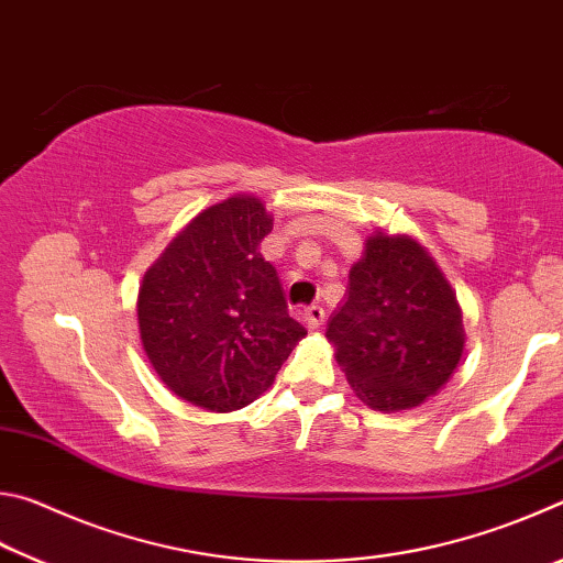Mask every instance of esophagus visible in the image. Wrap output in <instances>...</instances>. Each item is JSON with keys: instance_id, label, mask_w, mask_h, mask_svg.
Instances as JSON below:
<instances>
[{"instance_id": "34e87169", "label": "esophagus", "mask_w": 563, "mask_h": 563, "mask_svg": "<svg viewBox=\"0 0 563 563\" xmlns=\"http://www.w3.org/2000/svg\"><path fill=\"white\" fill-rule=\"evenodd\" d=\"M305 322H308L310 330H320L322 322H325V310L320 305H310V308H305Z\"/></svg>"}]
</instances>
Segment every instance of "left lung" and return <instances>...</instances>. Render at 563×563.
I'll list each match as a JSON object with an SVG mask.
<instances>
[{
    "label": "left lung",
    "instance_id": "1",
    "mask_svg": "<svg viewBox=\"0 0 563 563\" xmlns=\"http://www.w3.org/2000/svg\"><path fill=\"white\" fill-rule=\"evenodd\" d=\"M325 338L350 387L377 412H402L440 393L466 340L456 292L427 247L383 231L350 268L347 300Z\"/></svg>",
    "mask_w": 563,
    "mask_h": 563
}]
</instances>
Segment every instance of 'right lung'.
I'll return each mask as SVG.
<instances>
[{"label": "right lung", "instance_id": "obj_1", "mask_svg": "<svg viewBox=\"0 0 563 563\" xmlns=\"http://www.w3.org/2000/svg\"><path fill=\"white\" fill-rule=\"evenodd\" d=\"M271 231L261 198L235 194L178 231L141 280V345L164 385L190 405L211 412L251 405L308 335L258 251Z\"/></svg>", "mask_w": 563, "mask_h": 563}]
</instances>
